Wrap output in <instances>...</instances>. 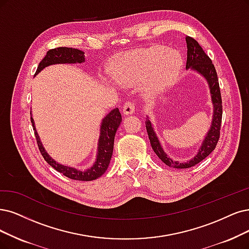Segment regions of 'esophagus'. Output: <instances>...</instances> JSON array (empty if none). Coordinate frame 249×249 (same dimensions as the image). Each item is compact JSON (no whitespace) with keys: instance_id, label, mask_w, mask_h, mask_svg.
Listing matches in <instances>:
<instances>
[{"instance_id":"esophagus-1","label":"esophagus","mask_w":249,"mask_h":249,"mask_svg":"<svg viewBox=\"0 0 249 249\" xmlns=\"http://www.w3.org/2000/svg\"><path fill=\"white\" fill-rule=\"evenodd\" d=\"M134 108H135V106H134V103L131 100H128L126 101V103L124 104V107H123V113L125 115H130V114H133L134 112Z\"/></svg>"}]
</instances>
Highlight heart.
Instances as JSON below:
<instances>
[{
    "label": "heart",
    "mask_w": 249,
    "mask_h": 249,
    "mask_svg": "<svg viewBox=\"0 0 249 249\" xmlns=\"http://www.w3.org/2000/svg\"><path fill=\"white\" fill-rule=\"evenodd\" d=\"M180 63L181 58L177 52L158 46L123 57L119 62L116 75L124 85L135 84L150 76V89L159 91L172 82Z\"/></svg>",
    "instance_id": "obj_1"
}]
</instances>
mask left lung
<instances>
[{
  "mask_svg": "<svg viewBox=\"0 0 249 249\" xmlns=\"http://www.w3.org/2000/svg\"><path fill=\"white\" fill-rule=\"evenodd\" d=\"M186 41H187V47H188L186 68L196 70L197 71L202 73V75H203L208 81L211 98H213V104L214 107L213 109L214 113H213V125H211L210 130L208 131L205 137L203 144L201 145V148L195 157L186 163L173 161L172 159L167 157V155L164 153L162 146L157 139V136H156L153 130L151 122L149 120H146L145 121L146 131H148V135H149V139H150L154 152L158 156L159 159L162 160V162H164L167 166L172 168H190V167L195 166V165H197L201 161H203L207 156L210 155V153L215 149L217 142L219 140V135H220V126H222L223 101H222V95H220V89H219L215 68L208 55L204 52L203 49H202V47L195 39H193L192 36H187Z\"/></svg>",
  "mask_w": 249,
  "mask_h": 249,
  "instance_id": "left-lung-1",
  "label": "left lung"
}]
</instances>
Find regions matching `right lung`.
I'll list each match as a JSON object with an SVG mask.
<instances>
[{"label":"right lung","instance_id":"add662e5","mask_svg":"<svg viewBox=\"0 0 249 249\" xmlns=\"http://www.w3.org/2000/svg\"><path fill=\"white\" fill-rule=\"evenodd\" d=\"M84 61V52L79 49H73L69 47H57L54 49H50L46 56L39 63L38 69L36 71L35 75L40 72L44 68L50 66V64L55 63H75V62H83ZM31 121L33 124V128L35 131V136L36 140V144H38L39 151L43 156L44 160L47 162L50 166H52L55 170L62 173L67 178L73 180H82V181H89L98 178L103 176L106 170L108 167V164L112 158V154L114 150V140L115 134L118 129V127L122 121L121 113L119 112L118 108H114L112 112L107 114L106 118L103 120V124L100 128V139L98 142V153L97 159L93 166L87 171H79L75 168L63 166L51 159L48 154L45 152L43 145L40 142L38 133L36 131L34 125V120L31 117Z\"/></svg>","mask_w":249,"mask_h":249}]
</instances>
